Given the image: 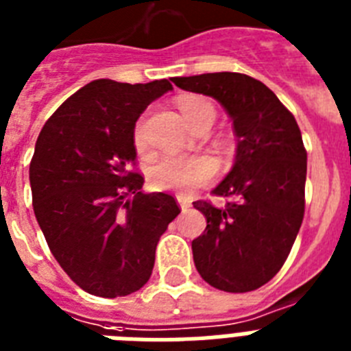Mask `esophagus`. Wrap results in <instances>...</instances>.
I'll use <instances>...</instances> for the list:
<instances>
[{"mask_svg":"<svg viewBox=\"0 0 351 351\" xmlns=\"http://www.w3.org/2000/svg\"><path fill=\"white\" fill-rule=\"evenodd\" d=\"M176 199H178V205H180L182 212L189 210V207H191V202H189V199L184 198V196H176Z\"/></svg>","mask_w":351,"mask_h":351,"instance_id":"obj_1","label":"esophagus"}]
</instances>
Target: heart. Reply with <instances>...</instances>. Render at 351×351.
Segmentation results:
<instances>
[{"instance_id": "obj_1", "label": "heart", "mask_w": 351, "mask_h": 351, "mask_svg": "<svg viewBox=\"0 0 351 351\" xmlns=\"http://www.w3.org/2000/svg\"><path fill=\"white\" fill-rule=\"evenodd\" d=\"M180 112L191 128L203 117H216V112L210 103L198 96H191L180 101ZM134 141L137 148H143L144 132L141 125L135 128ZM214 175H216V164L208 157L164 155L149 167V184L155 189L189 194L198 187L207 185L214 178Z\"/></svg>"}]
</instances>
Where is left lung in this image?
I'll list each match as a JSON object with an SVG mask.
<instances>
[{
	"label": "left lung",
	"instance_id": "obj_1",
	"mask_svg": "<svg viewBox=\"0 0 351 351\" xmlns=\"http://www.w3.org/2000/svg\"><path fill=\"white\" fill-rule=\"evenodd\" d=\"M173 82L217 99L237 137L234 167L212 191L230 202H194L207 219L193 241L194 266L219 291L258 289L284 266L303 221L307 152L298 123L269 87L248 75L207 73Z\"/></svg>",
	"mask_w": 351,
	"mask_h": 351
}]
</instances>
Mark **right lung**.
<instances>
[{
	"mask_svg": "<svg viewBox=\"0 0 351 351\" xmlns=\"http://www.w3.org/2000/svg\"><path fill=\"white\" fill-rule=\"evenodd\" d=\"M173 89L167 80H94L46 121L30 162L34 212L60 267L101 298L139 291L155 250L180 214L166 193L144 194L134 128L149 103Z\"/></svg>",
	"mask_w": 351,
	"mask_h": 351,
	"instance_id": "1",
	"label": "right lung"
}]
</instances>
